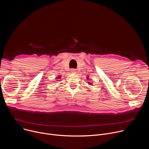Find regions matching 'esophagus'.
<instances>
[{
  "label": "esophagus",
  "mask_w": 149,
  "mask_h": 149,
  "mask_svg": "<svg viewBox=\"0 0 149 149\" xmlns=\"http://www.w3.org/2000/svg\"><path fill=\"white\" fill-rule=\"evenodd\" d=\"M71 72L72 73H75L77 71H76V70L75 69H71Z\"/></svg>",
  "instance_id": "34e87169"
}]
</instances>
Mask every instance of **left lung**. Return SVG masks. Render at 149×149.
I'll return each mask as SVG.
<instances>
[{
    "label": "left lung",
    "instance_id": "obj_1",
    "mask_svg": "<svg viewBox=\"0 0 149 149\" xmlns=\"http://www.w3.org/2000/svg\"><path fill=\"white\" fill-rule=\"evenodd\" d=\"M87 79H88L89 77H87ZM88 84H89V85H92V82H88Z\"/></svg>",
    "mask_w": 149,
    "mask_h": 149
}]
</instances>
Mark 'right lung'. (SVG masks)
<instances>
[{
    "instance_id": "1",
    "label": "right lung",
    "mask_w": 149,
    "mask_h": 149,
    "mask_svg": "<svg viewBox=\"0 0 149 149\" xmlns=\"http://www.w3.org/2000/svg\"><path fill=\"white\" fill-rule=\"evenodd\" d=\"M61 75H59L57 78H56V80H58V79H60L61 78ZM59 81H60V80H59Z\"/></svg>"
}]
</instances>
